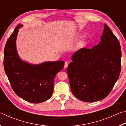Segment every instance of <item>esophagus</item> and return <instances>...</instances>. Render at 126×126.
I'll use <instances>...</instances> for the list:
<instances>
[{
    "mask_svg": "<svg viewBox=\"0 0 126 126\" xmlns=\"http://www.w3.org/2000/svg\"><path fill=\"white\" fill-rule=\"evenodd\" d=\"M68 65V62H65V63H64V68H67Z\"/></svg>",
    "mask_w": 126,
    "mask_h": 126,
    "instance_id": "obj_1",
    "label": "esophagus"
}]
</instances>
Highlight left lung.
Returning <instances> with one entry per match:
<instances>
[{
    "instance_id": "8db88e82",
    "label": "left lung",
    "mask_w": 126,
    "mask_h": 126,
    "mask_svg": "<svg viewBox=\"0 0 126 126\" xmlns=\"http://www.w3.org/2000/svg\"><path fill=\"white\" fill-rule=\"evenodd\" d=\"M121 55L118 39L105 24L99 44L91 49L83 48L72 55L67 73L74 96L86 102L107 97L120 74Z\"/></svg>"
}]
</instances>
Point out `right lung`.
I'll use <instances>...</instances> for the list:
<instances>
[{
  "label": "right lung",
  "instance_id": "1",
  "mask_svg": "<svg viewBox=\"0 0 126 126\" xmlns=\"http://www.w3.org/2000/svg\"><path fill=\"white\" fill-rule=\"evenodd\" d=\"M21 27L22 25H18L6 43L4 70L17 95L31 103H39L52 96L55 76L63 68L64 62H48L32 65L21 60L16 49L18 29Z\"/></svg>",
  "mask_w": 126,
  "mask_h": 126
}]
</instances>
